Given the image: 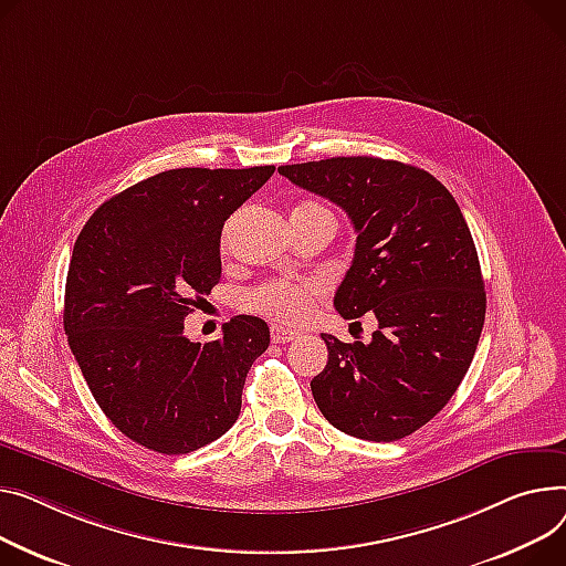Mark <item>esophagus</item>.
<instances>
[{
  "label": "esophagus",
  "mask_w": 566,
  "mask_h": 566,
  "mask_svg": "<svg viewBox=\"0 0 566 566\" xmlns=\"http://www.w3.org/2000/svg\"><path fill=\"white\" fill-rule=\"evenodd\" d=\"M271 334H273V342L275 344H289V342H293V338L297 336L295 329H286V327H280V325H273Z\"/></svg>",
  "instance_id": "obj_1"
}]
</instances>
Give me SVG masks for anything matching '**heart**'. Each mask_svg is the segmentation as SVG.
I'll return each instance as SVG.
<instances>
[{
    "mask_svg": "<svg viewBox=\"0 0 566 566\" xmlns=\"http://www.w3.org/2000/svg\"><path fill=\"white\" fill-rule=\"evenodd\" d=\"M295 211H327L321 205H303ZM321 286L316 282H289V280H271L263 282L250 293L243 295V305L250 312L263 314L273 323L295 325L310 314L312 300L318 295Z\"/></svg>",
    "mask_w": 566,
    "mask_h": 566,
    "instance_id": "obj_1",
    "label": "heart"
}]
</instances>
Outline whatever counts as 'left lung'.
<instances>
[{"instance_id":"left-lung-1","label":"left lung","mask_w":566,"mask_h":566,"mask_svg":"<svg viewBox=\"0 0 566 566\" xmlns=\"http://www.w3.org/2000/svg\"><path fill=\"white\" fill-rule=\"evenodd\" d=\"M277 170L348 213L357 243L334 307L378 318L370 344L321 334L329 355L312 380L318 409L357 439L417 432L458 391L484 325L480 261L455 198L430 172L375 157Z\"/></svg>"}]
</instances>
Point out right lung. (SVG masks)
Returning a JSON list of instances; mask_svg holds the SVG:
<instances>
[{
	"mask_svg": "<svg viewBox=\"0 0 566 566\" xmlns=\"http://www.w3.org/2000/svg\"><path fill=\"white\" fill-rule=\"evenodd\" d=\"M275 166L175 168L106 200L74 243L63 327L106 419L132 441L184 455L228 432L269 325L234 316L218 342L184 318L220 280V232Z\"/></svg>",
	"mask_w": 566,
	"mask_h": 566,
	"instance_id": "right-lung-1",
	"label": "right lung"
}]
</instances>
